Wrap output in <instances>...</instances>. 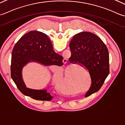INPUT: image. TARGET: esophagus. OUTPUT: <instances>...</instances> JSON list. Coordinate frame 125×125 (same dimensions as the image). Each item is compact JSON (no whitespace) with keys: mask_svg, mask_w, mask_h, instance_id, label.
Segmentation results:
<instances>
[{"mask_svg":"<svg viewBox=\"0 0 125 125\" xmlns=\"http://www.w3.org/2000/svg\"><path fill=\"white\" fill-rule=\"evenodd\" d=\"M66 61H67V59H63V63H65V62H66Z\"/></svg>","mask_w":125,"mask_h":125,"instance_id":"esophagus-1","label":"esophagus"}]
</instances>
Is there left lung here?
Returning <instances> with one entry per match:
<instances>
[{"label":"left lung","instance_id":"8db88e82","mask_svg":"<svg viewBox=\"0 0 125 125\" xmlns=\"http://www.w3.org/2000/svg\"><path fill=\"white\" fill-rule=\"evenodd\" d=\"M70 47L69 62L83 67L90 75L91 86L85 95L87 97L100 90L109 73L108 49L100 38L89 32L75 34Z\"/></svg>","mask_w":125,"mask_h":125}]
</instances>
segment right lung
Returning a JSON list of instances; mask_svg holds the SVG:
<instances>
[{
	"label": "right lung",
	"mask_w": 125,
	"mask_h": 125,
	"mask_svg": "<svg viewBox=\"0 0 125 125\" xmlns=\"http://www.w3.org/2000/svg\"><path fill=\"white\" fill-rule=\"evenodd\" d=\"M63 57L56 53L49 38L37 31H32L24 35L13 49L11 65V78L19 90L24 95L37 100L50 101L54 98L47 89L34 90L26 87L22 78V70L31 62L44 66H62Z\"/></svg>",
	"instance_id": "right-lung-1"
}]
</instances>
